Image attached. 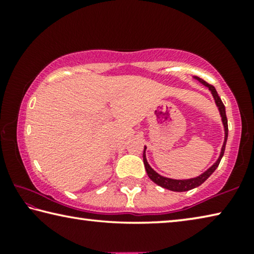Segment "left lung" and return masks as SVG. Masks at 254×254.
<instances>
[{
	"label": "left lung",
	"mask_w": 254,
	"mask_h": 254,
	"mask_svg": "<svg viewBox=\"0 0 254 254\" xmlns=\"http://www.w3.org/2000/svg\"><path fill=\"white\" fill-rule=\"evenodd\" d=\"M192 78L198 80L201 85H204L205 87H207L210 91V93H212L213 98L215 101V104H216L218 112H220V115L222 118L223 127H224V142H223L220 156H218L217 160L215 161L213 165L209 167V168L206 169L204 173H201L199 176H197V177L189 178V179H173V178H168V177H163V176H161L160 174H158L157 171L153 170L151 168V166L149 165V162L147 160V157H145V150H147V147L144 145L143 163H144L145 170H147V174L149 176V178L151 179L154 184H157L158 186H160L162 188H166V189H169V190H173V191H187V190H190V189H194L196 187H198L205 182L206 179L209 177L210 175L214 173L215 170H216L218 165H220L223 154H224L225 145H226V141H227V134H229V127H227V119H226V113H225V106H224V104H223V102L220 98V96H218L216 89H215L214 86L207 84L205 80L199 78V77L192 76Z\"/></svg>",
	"instance_id": "8db88e82"
}]
</instances>
